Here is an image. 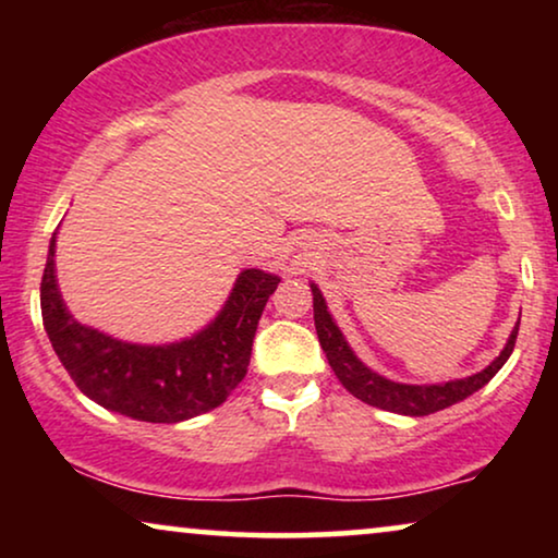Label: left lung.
Masks as SVG:
<instances>
[{"label":"left lung","instance_id":"left-lung-1","mask_svg":"<svg viewBox=\"0 0 558 558\" xmlns=\"http://www.w3.org/2000/svg\"><path fill=\"white\" fill-rule=\"evenodd\" d=\"M312 289V307H315V327H317V338L319 345H323L327 363L335 371V376L340 378V384L348 388L355 399H361L371 407L384 409V411H393V414H403V416H426L434 414V411H441L447 407H454L480 391L487 380H490L495 373H498L506 361L513 353L515 348V338H518V325H521V317L510 332V338L506 342V348L500 350V355L495 361L483 368L475 376L468 378H454V380H445V384H399V380H391L380 373L371 371L361 357L353 353V348L348 345L345 335L335 323L330 310H327V302L323 292H319L317 284H310Z\"/></svg>","mask_w":558,"mask_h":558}]
</instances>
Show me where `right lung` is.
Instances as JSON below:
<instances>
[{
	"label": "right lung",
	"mask_w": 558,
	"mask_h": 558,
	"mask_svg": "<svg viewBox=\"0 0 558 558\" xmlns=\"http://www.w3.org/2000/svg\"><path fill=\"white\" fill-rule=\"evenodd\" d=\"M56 235L43 271V325L75 386L98 407L136 422L178 424L220 407L248 371L262 312L277 274L243 269L216 317L190 338L142 345L81 325L68 312L56 277Z\"/></svg>",
	"instance_id": "obj_1"
}]
</instances>
